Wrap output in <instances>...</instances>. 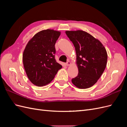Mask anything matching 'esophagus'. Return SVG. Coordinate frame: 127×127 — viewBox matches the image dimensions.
Segmentation results:
<instances>
[{"instance_id":"obj_1","label":"esophagus","mask_w":127,"mask_h":127,"mask_svg":"<svg viewBox=\"0 0 127 127\" xmlns=\"http://www.w3.org/2000/svg\"><path fill=\"white\" fill-rule=\"evenodd\" d=\"M70 64H71V63L69 61H68L67 62V63H66V65H67V66H70Z\"/></svg>"}]
</instances>
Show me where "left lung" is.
Segmentation results:
<instances>
[{
    "label": "left lung",
    "instance_id": "1",
    "mask_svg": "<svg viewBox=\"0 0 127 127\" xmlns=\"http://www.w3.org/2000/svg\"><path fill=\"white\" fill-rule=\"evenodd\" d=\"M66 34L75 48L78 74L71 79L80 89L93 86L106 66L107 55L105 47L98 39L82 30L66 31Z\"/></svg>",
    "mask_w": 127,
    "mask_h": 127
}]
</instances>
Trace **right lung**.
<instances>
[{
  "mask_svg": "<svg viewBox=\"0 0 127 127\" xmlns=\"http://www.w3.org/2000/svg\"><path fill=\"white\" fill-rule=\"evenodd\" d=\"M58 31H41L31 39L23 54V63L28 78L37 86L49 84L62 66L55 59V44L60 35Z\"/></svg>",
  "mask_w": 127,
  "mask_h": 127,
  "instance_id": "1",
  "label": "right lung"
}]
</instances>
